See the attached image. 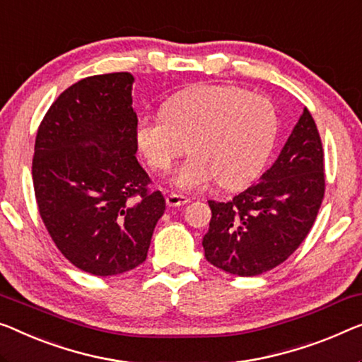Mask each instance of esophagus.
<instances>
[{"label":"esophagus","mask_w":362,"mask_h":362,"mask_svg":"<svg viewBox=\"0 0 362 362\" xmlns=\"http://www.w3.org/2000/svg\"><path fill=\"white\" fill-rule=\"evenodd\" d=\"M165 202L169 206H183V204L190 203V198L185 197V195H180V193H167L165 195Z\"/></svg>","instance_id":"esophagus-1"}]
</instances>
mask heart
I'll list each match as a JSON object with an SVG mask.
<instances>
[{
    "label": "heart",
    "instance_id": "b5f03b06",
    "mask_svg": "<svg viewBox=\"0 0 362 362\" xmlns=\"http://www.w3.org/2000/svg\"><path fill=\"white\" fill-rule=\"evenodd\" d=\"M278 115L267 97L235 86H198L165 102L164 113L138 122L136 139L154 170H167L188 149L195 151L174 185L202 190L219 180L235 190L260 174L272 154Z\"/></svg>",
    "mask_w": 362,
    "mask_h": 362
}]
</instances>
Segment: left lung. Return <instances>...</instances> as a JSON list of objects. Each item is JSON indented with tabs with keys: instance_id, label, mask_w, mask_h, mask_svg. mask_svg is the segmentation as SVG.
Listing matches in <instances>:
<instances>
[{
	"instance_id": "obj_1",
	"label": "left lung",
	"mask_w": 362,
	"mask_h": 362,
	"mask_svg": "<svg viewBox=\"0 0 362 362\" xmlns=\"http://www.w3.org/2000/svg\"><path fill=\"white\" fill-rule=\"evenodd\" d=\"M325 174L320 134L304 109L274 164L230 202L209 199L203 237L206 260L237 276L281 265L302 244L319 213Z\"/></svg>"
}]
</instances>
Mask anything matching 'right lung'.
<instances>
[{"instance_id": "right-lung-1", "label": "right lung", "mask_w": 362, "mask_h": 362, "mask_svg": "<svg viewBox=\"0 0 362 362\" xmlns=\"http://www.w3.org/2000/svg\"><path fill=\"white\" fill-rule=\"evenodd\" d=\"M129 73L97 74L58 95L39 127L32 180L40 218L64 257L95 276L146 260L163 193L136 159Z\"/></svg>"}]
</instances>
